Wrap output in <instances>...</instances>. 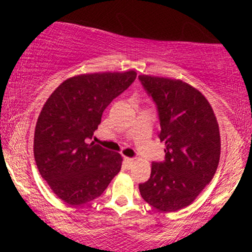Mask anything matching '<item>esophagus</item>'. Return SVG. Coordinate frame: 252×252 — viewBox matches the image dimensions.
<instances>
[{"label":"esophagus","instance_id":"1","mask_svg":"<svg viewBox=\"0 0 252 252\" xmlns=\"http://www.w3.org/2000/svg\"><path fill=\"white\" fill-rule=\"evenodd\" d=\"M124 161H126V164H129V166H130V164H132V163H134V158H124Z\"/></svg>","mask_w":252,"mask_h":252}]
</instances>
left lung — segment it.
Segmentation results:
<instances>
[{"instance_id": "obj_1", "label": "left lung", "mask_w": 252, "mask_h": 252, "mask_svg": "<svg viewBox=\"0 0 252 252\" xmlns=\"http://www.w3.org/2000/svg\"><path fill=\"white\" fill-rule=\"evenodd\" d=\"M156 104L162 162H153L148 181L138 185L155 209L175 212L189 206L215 176L220 158V134L210 103L200 91L179 79L138 76Z\"/></svg>"}]
</instances>
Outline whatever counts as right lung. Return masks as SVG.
<instances>
[{
    "mask_svg": "<svg viewBox=\"0 0 252 252\" xmlns=\"http://www.w3.org/2000/svg\"><path fill=\"white\" fill-rule=\"evenodd\" d=\"M136 72H103L66 79L37 118L34 158L54 194L72 206L99 196L122 166V156L89 142L103 111L134 83Z\"/></svg>",
    "mask_w": 252,
    "mask_h": 252,
    "instance_id": "obj_1",
    "label": "right lung"
}]
</instances>
